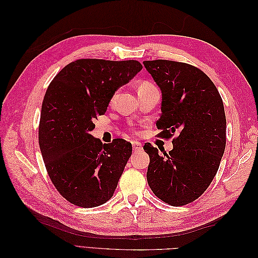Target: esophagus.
<instances>
[{
	"instance_id": "obj_1",
	"label": "esophagus",
	"mask_w": 258,
	"mask_h": 258,
	"mask_svg": "<svg viewBox=\"0 0 258 258\" xmlns=\"http://www.w3.org/2000/svg\"><path fill=\"white\" fill-rule=\"evenodd\" d=\"M132 145H133L134 153H138V152H141L142 150H143V147H142V143H140V142H138V141H133Z\"/></svg>"
}]
</instances>
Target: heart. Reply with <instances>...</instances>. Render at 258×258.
<instances>
[{
    "instance_id": "obj_1",
    "label": "heart",
    "mask_w": 258,
    "mask_h": 258,
    "mask_svg": "<svg viewBox=\"0 0 258 258\" xmlns=\"http://www.w3.org/2000/svg\"><path fill=\"white\" fill-rule=\"evenodd\" d=\"M149 86H153V84L149 83V82H144V83H142V84L140 85L139 89H141V87H149Z\"/></svg>"
}]
</instances>
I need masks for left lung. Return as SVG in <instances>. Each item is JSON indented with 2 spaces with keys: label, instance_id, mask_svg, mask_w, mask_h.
Masks as SVG:
<instances>
[{
  "label": "left lung",
  "instance_id": "8db88e82",
  "mask_svg": "<svg viewBox=\"0 0 258 258\" xmlns=\"http://www.w3.org/2000/svg\"><path fill=\"white\" fill-rule=\"evenodd\" d=\"M143 64L162 92L157 128L166 138L178 133L173 150L163 155L150 143L144 145L150 156L147 183L163 202L183 206L204 193L220 167L226 145L223 101L200 69L167 59Z\"/></svg>",
  "mask_w": 258,
  "mask_h": 258
}]
</instances>
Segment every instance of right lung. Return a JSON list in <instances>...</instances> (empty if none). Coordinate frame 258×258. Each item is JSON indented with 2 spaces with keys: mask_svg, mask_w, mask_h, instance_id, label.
I'll list each match as a JSON object with an SVG mask.
<instances>
[{
  "mask_svg": "<svg viewBox=\"0 0 258 258\" xmlns=\"http://www.w3.org/2000/svg\"><path fill=\"white\" fill-rule=\"evenodd\" d=\"M142 69L133 59L82 58L59 71L47 87L38 143L52 183L76 206H100L117 187L132 144L123 139L103 144L91 132L115 92Z\"/></svg>",
  "mask_w": 258,
  "mask_h": 258,
  "instance_id": "1",
  "label": "right lung"
}]
</instances>
